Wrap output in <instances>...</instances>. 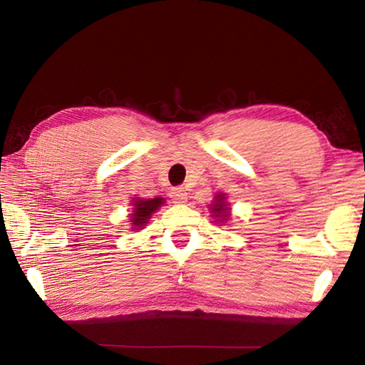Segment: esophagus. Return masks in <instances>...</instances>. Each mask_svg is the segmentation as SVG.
<instances>
[{
	"label": "esophagus",
	"instance_id": "34e87169",
	"mask_svg": "<svg viewBox=\"0 0 365 365\" xmlns=\"http://www.w3.org/2000/svg\"><path fill=\"white\" fill-rule=\"evenodd\" d=\"M170 197L175 205H183V202H187V200H188V193H187V190H183V188H175V190H172Z\"/></svg>",
	"mask_w": 365,
	"mask_h": 365
}]
</instances>
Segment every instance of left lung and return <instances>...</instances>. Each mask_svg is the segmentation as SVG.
Wrapping results in <instances>:
<instances>
[{"label": "left lung", "mask_w": 365, "mask_h": 365, "mask_svg": "<svg viewBox=\"0 0 365 365\" xmlns=\"http://www.w3.org/2000/svg\"><path fill=\"white\" fill-rule=\"evenodd\" d=\"M211 212L214 214V217L225 220V217H228V207H227V202H225V195L219 193L215 196L214 202L211 205ZM219 220V222H222Z\"/></svg>", "instance_id": "obj_1"}]
</instances>
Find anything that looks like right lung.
Instances as JSON below:
<instances>
[{"mask_svg": "<svg viewBox=\"0 0 365 365\" xmlns=\"http://www.w3.org/2000/svg\"><path fill=\"white\" fill-rule=\"evenodd\" d=\"M164 205V197H153V200H133V214L132 215V225L135 230H141L148 220L151 219L153 212H156L158 209Z\"/></svg>", "mask_w": 365, "mask_h": 365, "instance_id": "1", "label": "right lung"}]
</instances>
